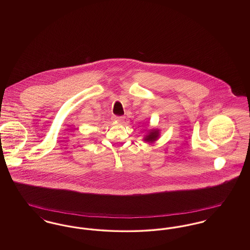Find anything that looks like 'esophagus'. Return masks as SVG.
Here are the masks:
<instances>
[{
  "mask_svg": "<svg viewBox=\"0 0 250 250\" xmlns=\"http://www.w3.org/2000/svg\"><path fill=\"white\" fill-rule=\"evenodd\" d=\"M112 119L114 120V121H116V122H118V123H121L124 118H123V116H117V115H115V116L112 117Z\"/></svg>",
  "mask_w": 250,
  "mask_h": 250,
  "instance_id": "esophagus-1",
  "label": "esophagus"
}]
</instances>
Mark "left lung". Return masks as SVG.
I'll return each mask as SVG.
<instances>
[{
  "mask_svg": "<svg viewBox=\"0 0 250 250\" xmlns=\"http://www.w3.org/2000/svg\"><path fill=\"white\" fill-rule=\"evenodd\" d=\"M159 137V130L158 129H152L149 131L148 134L144 137L143 141L146 143H152L155 142Z\"/></svg>",
  "mask_w": 250,
  "mask_h": 250,
  "instance_id": "8db88e82",
  "label": "left lung"
}]
</instances>
